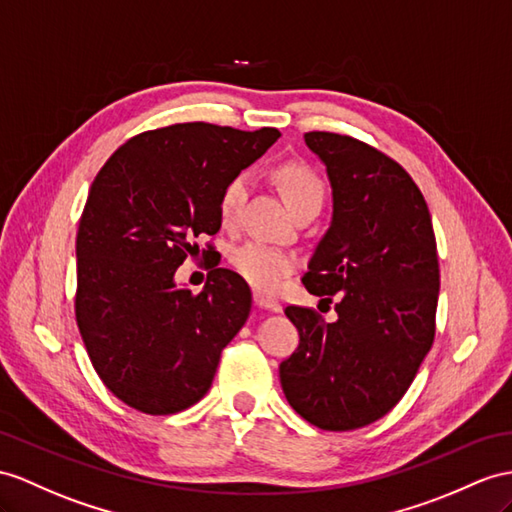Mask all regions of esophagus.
<instances>
[{"label":"esophagus","instance_id":"1","mask_svg":"<svg viewBox=\"0 0 512 512\" xmlns=\"http://www.w3.org/2000/svg\"><path fill=\"white\" fill-rule=\"evenodd\" d=\"M254 304L258 308L271 310V313H280V310H282L280 302H276V299H271V297H267L265 293H260V291H254Z\"/></svg>","mask_w":512,"mask_h":512}]
</instances>
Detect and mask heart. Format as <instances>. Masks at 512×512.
Listing matches in <instances>:
<instances>
[{"label": "heart", "instance_id": "obj_1", "mask_svg": "<svg viewBox=\"0 0 512 512\" xmlns=\"http://www.w3.org/2000/svg\"><path fill=\"white\" fill-rule=\"evenodd\" d=\"M276 180L280 184L286 204L293 208V213L313 204L321 206L323 195H326L321 178L308 165H304V162H284L276 171ZM247 191L249 178L245 173L234 176L223 186L219 197V217L223 226H232L239 219ZM232 265L256 289L276 291L282 280L295 269L297 258L280 247L252 241L234 249Z\"/></svg>", "mask_w": 512, "mask_h": 512}]
</instances>
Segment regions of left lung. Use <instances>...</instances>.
I'll return each mask as SVG.
<instances>
[{
    "mask_svg": "<svg viewBox=\"0 0 512 512\" xmlns=\"http://www.w3.org/2000/svg\"><path fill=\"white\" fill-rule=\"evenodd\" d=\"M304 141L326 165L332 221L302 282L313 295H339V319L284 308L299 345L282 360L280 382L308 423L356 430L402 400L430 352L436 239L426 199L393 158L345 134L306 132Z\"/></svg>",
    "mask_w": 512,
    "mask_h": 512,
    "instance_id": "obj_1",
    "label": "left lung"
}]
</instances>
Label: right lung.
<instances>
[{
    "label": "right lung",
    "mask_w": 512,
    "mask_h": 512,
    "mask_svg": "<svg viewBox=\"0 0 512 512\" xmlns=\"http://www.w3.org/2000/svg\"><path fill=\"white\" fill-rule=\"evenodd\" d=\"M278 136L176 123L132 136L99 169L76 239V321L97 376L123 404L173 415L208 393L252 291L213 267L193 295L176 271L199 254V236L219 232L223 186Z\"/></svg>",
    "instance_id": "right-lung-1"
}]
</instances>
